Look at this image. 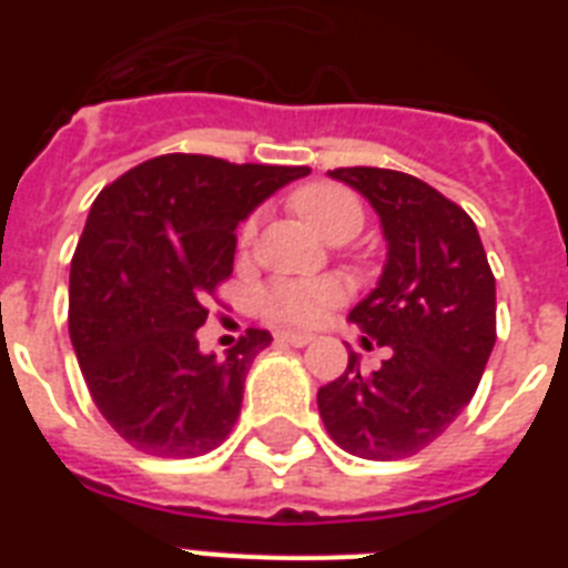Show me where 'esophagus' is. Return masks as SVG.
<instances>
[{"label": "esophagus", "instance_id": "obj_1", "mask_svg": "<svg viewBox=\"0 0 568 568\" xmlns=\"http://www.w3.org/2000/svg\"><path fill=\"white\" fill-rule=\"evenodd\" d=\"M276 342H285V345H294V347H306L312 342L310 333H276Z\"/></svg>", "mask_w": 568, "mask_h": 568}]
</instances>
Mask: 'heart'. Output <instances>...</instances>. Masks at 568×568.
I'll return each mask as SVG.
<instances>
[{
    "instance_id": "obj_1",
    "label": "heart",
    "mask_w": 568,
    "mask_h": 568,
    "mask_svg": "<svg viewBox=\"0 0 568 568\" xmlns=\"http://www.w3.org/2000/svg\"><path fill=\"white\" fill-rule=\"evenodd\" d=\"M292 209L301 221L321 239H351L363 226V203L354 191L336 182H312L292 194ZM256 235V221L241 226V247H247ZM345 283L336 276H312V280H274L258 294V306L265 318L288 327L318 324L333 306L345 301Z\"/></svg>"
}]
</instances>
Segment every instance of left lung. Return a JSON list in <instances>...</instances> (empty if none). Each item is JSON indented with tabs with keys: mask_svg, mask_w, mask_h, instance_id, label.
Wrapping results in <instances>:
<instances>
[{
	"mask_svg": "<svg viewBox=\"0 0 568 568\" xmlns=\"http://www.w3.org/2000/svg\"><path fill=\"white\" fill-rule=\"evenodd\" d=\"M374 205L388 253L379 283L347 318L365 347H386L377 372H347L318 388L329 439L363 459L413 457L471 400L495 347V276L475 221L409 173L336 168Z\"/></svg>",
	"mask_w": 568,
	"mask_h": 568,
	"instance_id": "8db88e82",
	"label": "left lung"
}]
</instances>
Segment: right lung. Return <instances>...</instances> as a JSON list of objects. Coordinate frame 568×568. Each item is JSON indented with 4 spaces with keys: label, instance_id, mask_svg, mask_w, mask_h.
<instances>
[{
    "label": "right lung",
    "instance_id": "add662e5",
    "mask_svg": "<svg viewBox=\"0 0 568 568\" xmlns=\"http://www.w3.org/2000/svg\"><path fill=\"white\" fill-rule=\"evenodd\" d=\"M306 173L171 153L93 200L70 265V338L93 404L132 448L182 459L230 436L271 333L250 327L217 359L196 329L232 274L235 226Z\"/></svg>",
    "mask_w": 568,
    "mask_h": 568
}]
</instances>
